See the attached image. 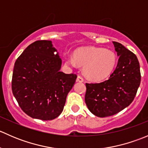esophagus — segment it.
<instances>
[{
	"instance_id": "esophagus-1",
	"label": "esophagus",
	"mask_w": 148,
	"mask_h": 148,
	"mask_svg": "<svg viewBox=\"0 0 148 148\" xmlns=\"http://www.w3.org/2000/svg\"><path fill=\"white\" fill-rule=\"evenodd\" d=\"M77 81L79 82H84V78L82 76L79 75L77 78Z\"/></svg>"
}]
</instances>
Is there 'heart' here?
I'll return each instance as SVG.
<instances>
[{
	"label": "heart",
	"mask_w": 148,
	"mask_h": 148,
	"mask_svg": "<svg viewBox=\"0 0 148 148\" xmlns=\"http://www.w3.org/2000/svg\"><path fill=\"white\" fill-rule=\"evenodd\" d=\"M66 62L71 66H84V73L88 79L100 81L108 77L115 66V53L102 48L85 47L75 51L74 56H67Z\"/></svg>",
	"instance_id": "1"
}]
</instances>
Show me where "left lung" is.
<instances>
[{
    "label": "left lung",
    "mask_w": 148,
    "mask_h": 148,
    "mask_svg": "<svg viewBox=\"0 0 148 148\" xmlns=\"http://www.w3.org/2000/svg\"><path fill=\"white\" fill-rule=\"evenodd\" d=\"M113 44L120 57L112 74L102 82L86 83L85 102L89 111L99 117L114 115L129 106L141 81L136 55L120 43L113 41Z\"/></svg>",
    "instance_id": "obj_1"
}]
</instances>
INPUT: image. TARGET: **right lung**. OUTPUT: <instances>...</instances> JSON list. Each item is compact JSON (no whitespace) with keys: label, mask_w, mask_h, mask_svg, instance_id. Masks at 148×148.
Wrapping results in <instances>:
<instances>
[{"label":"right lung","mask_w":148,"mask_h":148,"mask_svg":"<svg viewBox=\"0 0 148 148\" xmlns=\"http://www.w3.org/2000/svg\"><path fill=\"white\" fill-rule=\"evenodd\" d=\"M51 41L32 43L18 57L12 76V92L21 110L32 118L51 120L64 110L75 74L60 71L62 59Z\"/></svg>","instance_id":"add662e5"}]
</instances>
